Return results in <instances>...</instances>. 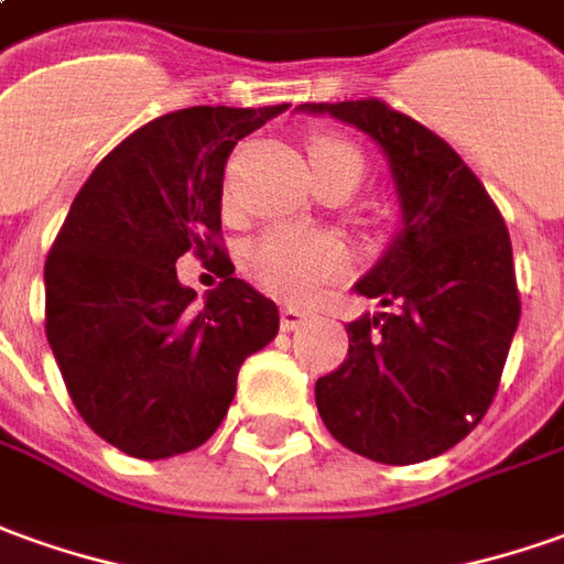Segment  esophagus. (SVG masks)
Listing matches in <instances>:
<instances>
[{
    "mask_svg": "<svg viewBox=\"0 0 564 564\" xmlns=\"http://www.w3.org/2000/svg\"><path fill=\"white\" fill-rule=\"evenodd\" d=\"M313 319L306 310H297V306H282V328L285 332H297V328H304L306 322Z\"/></svg>",
    "mask_w": 564,
    "mask_h": 564,
    "instance_id": "1",
    "label": "esophagus"
}]
</instances>
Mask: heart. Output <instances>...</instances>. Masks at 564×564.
<instances>
[{
  "label": "heart",
  "mask_w": 564,
  "mask_h": 564,
  "mask_svg": "<svg viewBox=\"0 0 564 564\" xmlns=\"http://www.w3.org/2000/svg\"><path fill=\"white\" fill-rule=\"evenodd\" d=\"M306 156L313 177H328L334 171H359V150L334 134H313L306 141ZM349 251L340 236L306 227H270L245 248L248 275L273 294L301 297L316 291L322 282L347 270Z\"/></svg>",
  "instance_id": "1"
}]
</instances>
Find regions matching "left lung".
<instances>
[{"mask_svg":"<svg viewBox=\"0 0 564 564\" xmlns=\"http://www.w3.org/2000/svg\"><path fill=\"white\" fill-rule=\"evenodd\" d=\"M380 143L402 230L356 282L383 313L349 322V352L316 380L328 433L378 464L454 448L495 402L519 325L507 224L482 181L430 128L378 97L301 104Z\"/></svg>","mask_w":564,"mask_h":564,"instance_id":"obj_1","label":"left lung"}]
</instances>
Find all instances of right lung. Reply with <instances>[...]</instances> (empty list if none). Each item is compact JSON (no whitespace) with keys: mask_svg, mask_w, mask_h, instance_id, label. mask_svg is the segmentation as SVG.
<instances>
[{"mask_svg":"<svg viewBox=\"0 0 564 564\" xmlns=\"http://www.w3.org/2000/svg\"><path fill=\"white\" fill-rule=\"evenodd\" d=\"M289 110L186 107L128 134L73 199L45 260V334L82 421L119 452H193L227 417L242 362L279 332V310L220 251L232 147ZM215 250L225 282L206 304L173 263Z\"/></svg>","mask_w":564,"mask_h":564,"instance_id":"1","label":"right lung"}]
</instances>
